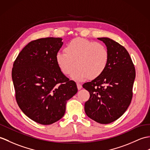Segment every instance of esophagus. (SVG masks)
<instances>
[{
	"instance_id": "obj_1",
	"label": "esophagus",
	"mask_w": 150,
	"mask_h": 150,
	"mask_svg": "<svg viewBox=\"0 0 150 150\" xmlns=\"http://www.w3.org/2000/svg\"><path fill=\"white\" fill-rule=\"evenodd\" d=\"M76 86H77V88H78V89H79V90L81 89H82V85L81 84V83H76Z\"/></svg>"
}]
</instances>
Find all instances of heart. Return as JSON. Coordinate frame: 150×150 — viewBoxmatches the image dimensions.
Masks as SVG:
<instances>
[{
    "label": "heart",
    "instance_id": "b5f03b06",
    "mask_svg": "<svg viewBox=\"0 0 150 150\" xmlns=\"http://www.w3.org/2000/svg\"><path fill=\"white\" fill-rule=\"evenodd\" d=\"M65 52H58L55 60L59 69L66 75H71L77 65L78 68L71 75L77 81L88 77L98 78L107 67L109 54L102 43L82 38H76L67 44Z\"/></svg>",
    "mask_w": 150,
    "mask_h": 150
}]
</instances>
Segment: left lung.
<instances>
[{
    "mask_svg": "<svg viewBox=\"0 0 150 150\" xmlns=\"http://www.w3.org/2000/svg\"><path fill=\"white\" fill-rule=\"evenodd\" d=\"M105 44L109 59L103 74L82 87L90 97L85 103V112L101 124H109L125 113L131 103L135 69L125 48L108 38H98Z\"/></svg>",
    "mask_w": 150,
    "mask_h": 150,
    "instance_id": "8db88e82",
    "label": "left lung"
}]
</instances>
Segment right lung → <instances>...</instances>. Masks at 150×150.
<instances>
[{
    "instance_id": "1",
    "label": "right lung",
    "mask_w": 150,
    "mask_h": 150,
    "mask_svg": "<svg viewBox=\"0 0 150 150\" xmlns=\"http://www.w3.org/2000/svg\"><path fill=\"white\" fill-rule=\"evenodd\" d=\"M62 44L61 38L30 41L13 64L16 102L27 117L41 125L61 119L67 101L78 91L76 83L62 74L55 60Z\"/></svg>"
}]
</instances>
